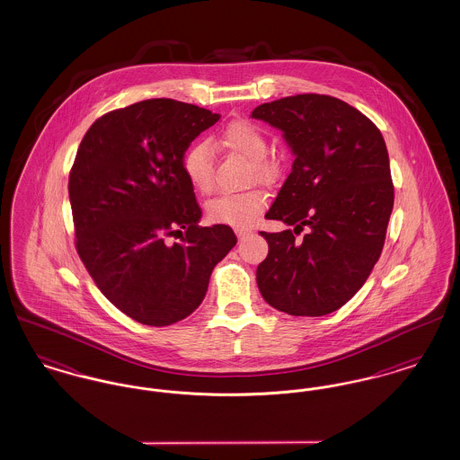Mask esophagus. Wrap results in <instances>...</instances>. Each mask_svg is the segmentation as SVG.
<instances>
[{
	"mask_svg": "<svg viewBox=\"0 0 460 460\" xmlns=\"http://www.w3.org/2000/svg\"><path fill=\"white\" fill-rule=\"evenodd\" d=\"M250 234H252V229H248V227H238V229H236V236H238L240 240L250 236Z\"/></svg>",
	"mask_w": 460,
	"mask_h": 460,
	"instance_id": "34e87169",
	"label": "esophagus"
}]
</instances>
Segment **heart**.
Here are the masks:
<instances>
[{
  "instance_id": "b5f03b06",
  "label": "heart",
  "mask_w": 460,
  "mask_h": 460,
  "mask_svg": "<svg viewBox=\"0 0 460 460\" xmlns=\"http://www.w3.org/2000/svg\"><path fill=\"white\" fill-rule=\"evenodd\" d=\"M220 143L252 162L257 179L272 174V165L265 160L269 143L262 129L250 120H233L220 132ZM182 172L190 184L203 195L214 190V150L207 141H195L182 155ZM265 197L261 191H244L214 198L207 205L208 219L217 224L243 227L262 214Z\"/></svg>"
}]
</instances>
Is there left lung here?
I'll return each mask as SVG.
<instances>
[{
    "instance_id": "obj_1",
    "label": "left lung",
    "mask_w": 460,
    "mask_h": 460,
    "mask_svg": "<svg viewBox=\"0 0 460 460\" xmlns=\"http://www.w3.org/2000/svg\"><path fill=\"white\" fill-rule=\"evenodd\" d=\"M253 119L283 132L295 162L267 219L304 231L262 233L257 267L263 300L289 315L319 317L345 305L377 262L394 210L386 143L371 120L326 94L259 105Z\"/></svg>"
}]
</instances>
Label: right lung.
Here are the masks:
<instances>
[{
	"label": "right lung",
	"instance_id": "obj_1",
	"mask_svg": "<svg viewBox=\"0 0 460 460\" xmlns=\"http://www.w3.org/2000/svg\"><path fill=\"white\" fill-rule=\"evenodd\" d=\"M219 113L154 98L113 110L86 132L68 177L75 246L100 291L146 326L197 310L214 267L236 244L226 224L199 227L182 155ZM185 229L182 243L167 235Z\"/></svg>",
	"mask_w": 460,
	"mask_h": 460
}]
</instances>
